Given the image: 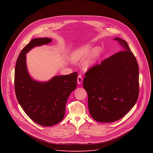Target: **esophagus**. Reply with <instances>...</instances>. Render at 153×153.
Here are the masks:
<instances>
[{
  "label": "esophagus",
  "mask_w": 153,
  "mask_h": 153,
  "mask_svg": "<svg viewBox=\"0 0 153 153\" xmlns=\"http://www.w3.org/2000/svg\"><path fill=\"white\" fill-rule=\"evenodd\" d=\"M82 81H83V79H82V76L80 75L78 76V77H77V83H78V84H80L82 82Z\"/></svg>",
  "instance_id": "esophagus-1"
}]
</instances>
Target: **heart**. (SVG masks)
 Instances as JSON below:
<instances>
[{
    "instance_id": "b5f03b06",
    "label": "heart",
    "mask_w": 153,
    "mask_h": 153,
    "mask_svg": "<svg viewBox=\"0 0 153 153\" xmlns=\"http://www.w3.org/2000/svg\"><path fill=\"white\" fill-rule=\"evenodd\" d=\"M90 50L91 48L89 46H84L77 49L73 54V60L75 62L82 60L88 55L90 52ZM100 52L101 50L99 47L95 48L93 50L83 64V67L85 69L87 70L93 66L98 59Z\"/></svg>"
}]
</instances>
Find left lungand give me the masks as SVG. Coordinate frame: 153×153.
Here are the masks:
<instances>
[{
    "mask_svg": "<svg viewBox=\"0 0 153 153\" xmlns=\"http://www.w3.org/2000/svg\"><path fill=\"white\" fill-rule=\"evenodd\" d=\"M114 39L123 50L90 68L83 82L90 113L100 122L120 119L134 106L139 97L137 60L125 40Z\"/></svg>",
    "mask_w": 153,
    "mask_h": 153,
    "instance_id": "8db88e82",
    "label": "left lung"
}]
</instances>
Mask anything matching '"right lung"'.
I'll use <instances>...</instances> for the list:
<instances>
[{
	"mask_svg": "<svg viewBox=\"0 0 153 153\" xmlns=\"http://www.w3.org/2000/svg\"><path fill=\"white\" fill-rule=\"evenodd\" d=\"M52 39L36 38L22 49L16 61L14 88L17 99L27 116L34 122L51 126L64 117L67 99L77 86V73L56 76L48 82L34 80L26 65V54L33 48L48 44Z\"/></svg>",
	"mask_w": 153,
	"mask_h": 153,
	"instance_id": "1",
	"label": "right lung"
}]
</instances>
